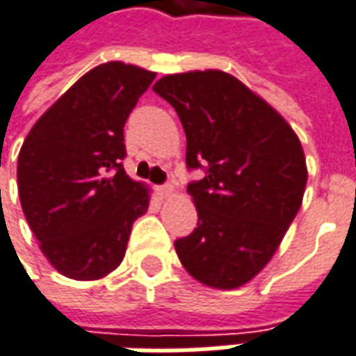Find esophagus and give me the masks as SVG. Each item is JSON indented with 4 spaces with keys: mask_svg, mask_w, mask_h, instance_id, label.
<instances>
[{
    "mask_svg": "<svg viewBox=\"0 0 356 356\" xmlns=\"http://www.w3.org/2000/svg\"><path fill=\"white\" fill-rule=\"evenodd\" d=\"M173 193H175V188H173L171 185L158 186V195H160L161 198H171V196H173Z\"/></svg>",
    "mask_w": 356,
    "mask_h": 356,
    "instance_id": "1",
    "label": "esophagus"
}]
</instances>
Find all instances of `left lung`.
Here are the masks:
<instances>
[{
	"mask_svg": "<svg viewBox=\"0 0 356 356\" xmlns=\"http://www.w3.org/2000/svg\"><path fill=\"white\" fill-rule=\"evenodd\" d=\"M154 90L181 119L186 165L208 168L186 188L198 223L175 241L179 260L206 287H243L272 260L302 204L308 170L299 136L220 69L165 74Z\"/></svg>",
	"mask_w": 356,
	"mask_h": 356,
	"instance_id": "left-lung-1",
	"label": "left lung"
}]
</instances>
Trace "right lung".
<instances>
[{
	"instance_id": "1",
	"label": "right lung",
	"mask_w": 356,
	"mask_h": 356,
	"mask_svg": "<svg viewBox=\"0 0 356 356\" xmlns=\"http://www.w3.org/2000/svg\"><path fill=\"white\" fill-rule=\"evenodd\" d=\"M156 79L108 61L83 74L26 135L17 161L22 212L40 250L76 282L102 280L125 258L150 188L123 170V127Z\"/></svg>"
}]
</instances>
